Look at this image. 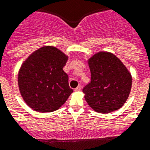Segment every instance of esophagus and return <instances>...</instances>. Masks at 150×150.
<instances>
[{
  "instance_id": "obj_1",
  "label": "esophagus",
  "mask_w": 150,
  "mask_h": 150,
  "mask_svg": "<svg viewBox=\"0 0 150 150\" xmlns=\"http://www.w3.org/2000/svg\"><path fill=\"white\" fill-rule=\"evenodd\" d=\"M81 90H82V86H78L75 89V91H81Z\"/></svg>"
}]
</instances>
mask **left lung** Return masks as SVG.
<instances>
[{"label": "left lung", "mask_w": 150, "mask_h": 150, "mask_svg": "<svg viewBox=\"0 0 150 150\" xmlns=\"http://www.w3.org/2000/svg\"><path fill=\"white\" fill-rule=\"evenodd\" d=\"M88 64L91 81L83 90L88 105L97 112L118 110L131 92V73L118 57L111 52H98L90 57Z\"/></svg>", "instance_id": "1"}]
</instances>
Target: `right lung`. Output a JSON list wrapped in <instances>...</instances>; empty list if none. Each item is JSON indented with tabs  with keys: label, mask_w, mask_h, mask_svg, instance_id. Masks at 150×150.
Segmentation results:
<instances>
[{
	"label": "right lung",
	"mask_w": 150,
	"mask_h": 150,
	"mask_svg": "<svg viewBox=\"0 0 150 150\" xmlns=\"http://www.w3.org/2000/svg\"><path fill=\"white\" fill-rule=\"evenodd\" d=\"M68 57L53 46H44L30 55L18 75L20 93L30 108L40 112L57 110L73 92L63 70Z\"/></svg>",
	"instance_id": "right-lung-1"
}]
</instances>
